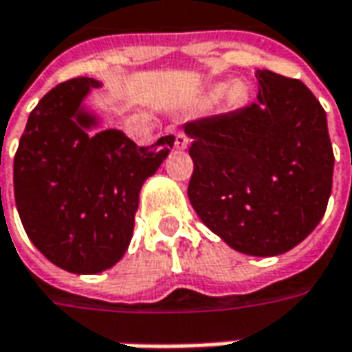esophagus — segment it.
Wrapping results in <instances>:
<instances>
[{
	"mask_svg": "<svg viewBox=\"0 0 352 352\" xmlns=\"http://www.w3.org/2000/svg\"><path fill=\"white\" fill-rule=\"evenodd\" d=\"M188 144H190L188 134H184V132H176V134H174V146H176V148H186Z\"/></svg>",
	"mask_w": 352,
	"mask_h": 352,
	"instance_id": "34e87169",
	"label": "esophagus"
}]
</instances>
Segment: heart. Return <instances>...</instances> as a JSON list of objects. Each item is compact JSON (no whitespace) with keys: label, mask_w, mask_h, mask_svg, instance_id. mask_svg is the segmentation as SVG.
Masks as SVG:
<instances>
[{"label":"heart","mask_w":352,"mask_h":352,"mask_svg":"<svg viewBox=\"0 0 352 352\" xmlns=\"http://www.w3.org/2000/svg\"><path fill=\"white\" fill-rule=\"evenodd\" d=\"M241 97H243V89H241V87H234V89L230 91V98H232V100H239Z\"/></svg>","instance_id":"obj_1"}]
</instances>
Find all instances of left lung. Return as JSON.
I'll return each instance as SVG.
<instances>
[{
    "mask_svg": "<svg viewBox=\"0 0 352 352\" xmlns=\"http://www.w3.org/2000/svg\"><path fill=\"white\" fill-rule=\"evenodd\" d=\"M259 93L232 113L190 120L188 198L230 248L270 257L315 230L333 188L335 156L321 102L299 79L255 71Z\"/></svg>",
    "mask_w": 352,
    "mask_h": 352,
    "instance_id": "left-lung-1",
    "label": "left lung"
}]
</instances>
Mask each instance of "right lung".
I'll return each mask as SVG.
<instances>
[{"instance_id": "add662e5", "label": "right lung", "mask_w": 352, "mask_h": 352, "mask_svg": "<svg viewBox=\"0 0 352 352\" xmlns=\"http://www.w3.org/2000/svg\"><path fill=\"white\" fill-rule=\"evenodd\" d=\"M95 79L59 82L27 118L13 160L21 223L41 254L71 273L113 267L126 252L144 180L164 162L172 136L136 146L120 131L89 136L80 100Z\"/></svg>"}]
</instances>
